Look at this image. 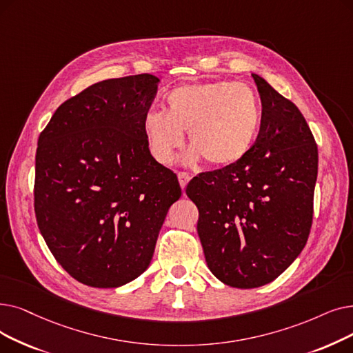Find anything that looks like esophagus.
I'll return each instance as SVG.
<instances>
[{
	"mask_svg": "<svg viewBox=\"0 0 353 353\" xmlns=\"http://www.w3.org/2000/svg\"><path fill=\"white\" fill-rule=\"evenodd\" d=\"M177 177H179V183H180V186H181V189L185 190L186 189V186H188V183L190 181V174L189 173H185V172H179L177 173Z\"/></svg>",
	"mask_w": 353,
	"mask_h": 353,
	"instance_id": "1",
	"label": "esophagus"
}]
</instances>
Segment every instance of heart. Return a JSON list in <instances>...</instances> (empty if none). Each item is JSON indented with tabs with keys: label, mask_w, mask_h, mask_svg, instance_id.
Masks as SVG:
<instances>
[{
	"label": "heart",
	"mask_w": 353,
	"mask_h": 353,
	"mask_svg": "<svg viewBox=\"0 0 353 353\" xmlns=\"http://www.w3.org/2000/svg\"><path fill=\"white\" fill-rule=\"evenodd\" d=\"M261 103L255 90L241 82L212 81L180 85L165 97L164 111H148L143 132L154 159L172 163L185 143L193 145L183 157L194 164L205 157L212 165H231L254 147L261 128Z\"/></svg>",
	"instance_id": "b5f03b06"
}]
</instances>
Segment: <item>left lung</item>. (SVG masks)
<instances>
[{"mask_svg": "<svg viewBox=\"0 0 353 353\" xmlns=\"http://www.w3.org/2000/svg\"><path fill=\"white\" fill-rule=\"evenodd\" d=\"M263 105L251 151L235 164L193 177L206 264L223 284L265 285L303 251L313 219L317 145L297 106L252 73Z\"/></svg>", "mask_w": 353, "mask_h": 353, "instance_id": "left-lung-1", "label": "left lung"}]
</instances>
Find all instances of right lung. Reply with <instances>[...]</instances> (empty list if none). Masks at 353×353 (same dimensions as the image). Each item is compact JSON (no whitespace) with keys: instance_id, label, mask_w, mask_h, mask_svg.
<instances>
[{"instance_id":"right-lung-1","label":"right lung","mask_w":353,"mask_h":353,"mask_svg":"<svg viewBox=\"0 0 353 353\" xmlns=\"http://www.w3.org/2000/svg\"><path fill=\"white\" fill-rule=\"evenodd\" d=\"M159 82L143 73L90 85L60 105L39 137L37 225L56 261L82 284L115 288L140 277L181 196L143 132Z\"/></svg>"}]
</instances>
